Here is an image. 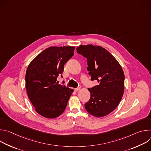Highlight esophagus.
Returning a JSON list of instances; mask_svg holds the SVG:
<instances>
[{
  "label": "esophagus",
  "instance_id": "esophagus-1",
  "mask_svg": "<svg viewBox=\"0 0 151 151\" xmlns=\"http://www.w3.org/2000/svg\"><path fill=\"white\" fill-rule=\"evenodd\" d=\"M80 89H81V88H80V87H78V88H75V91H78L80 90Z\"/></svg>",
  "mask_w": 151,
  "mask_h": 151
}]
</instances>
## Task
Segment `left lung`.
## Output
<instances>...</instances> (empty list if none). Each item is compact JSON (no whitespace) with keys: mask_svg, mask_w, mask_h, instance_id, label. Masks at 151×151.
Segmentation results:
<instances>
[{"mask_svg":"<svg viewBox=\"0 0 151 151\" xmlns=\"http://www.w3.org/2000/svg\"><path fill=\"white\" fill-rule=\"evenodd\" d=\"M77 53L87 58L91 80L97 85L88 88L91 97L85 104L90 114L102 117L109 114L119 103L124 90V73L116 58L106 49L93 45H80Z\"/></svg>","mask_w":151,"mask_h":151,"instance_id":"obj_1","label":"left lung"}]
</instances>
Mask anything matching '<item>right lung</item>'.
<instances>
[{"mask_svg": "<svg viewBox=\"0 0 151 151\" xmlns=\"http://www.w3.org/2000/svg\"><path fill=\"white\" fill-rule=\"evenodd\" d=\"M74 47H51L40 52L29 64L26 88L36 112L47 118L61 115L73 90L58 84L57 79L64 66L74 54Z\"/></svg>", "mask_w": 151, "mask_h": 151, "instance_id": "add662e5", "label": "right lung"}]
</instances>
